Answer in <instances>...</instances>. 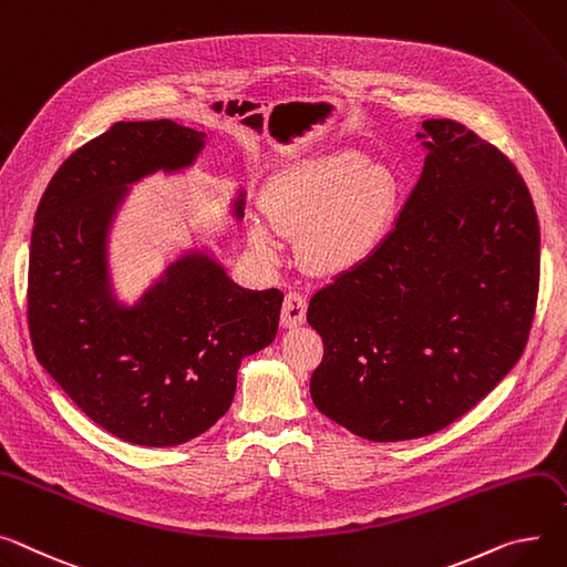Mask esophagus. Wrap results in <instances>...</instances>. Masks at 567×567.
Listing matches in <instances>:
<instances>
[{
  "instance_id": "obj_1",
  "label": "esophagus",
  "mask_w": 567,
  "mask_h": 567,
  "mask_svg": "<svg viewBox=\"0 0 567 567\" xmlns=\"http://www.w3.org/2000/svg\"><path fill=\"white\" fill-rule=\"evenodd\" d=\"M306 315H308V300L303 293L298 291H289L285 296V303L280 310V323L282 328H296L306 323Z\"/></svg>"
}]
</instances>
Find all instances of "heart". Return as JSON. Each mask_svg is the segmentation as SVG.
<instances>
[{
  "instance_id": "b5f03b06",
  "label": "heart",
  "mask_w": 567,
  "mask_h": 567,
  "mask_svg": "<svg viewBox=\"0 0 567 567\" xmlns=\"http://www.w3.org/2000/svg\"><path fill=\"white\" fill-rule=\"evenodd\" d=\"M399 198L401 182L392 166L367 162L358 150H337L276 175L264 194V214L278 235L298 237L310 271L334 276L360 267L381 248ZM270 229L250 220L248 241L274 261L280 244Z\"/></svg>"
}]
</instances>
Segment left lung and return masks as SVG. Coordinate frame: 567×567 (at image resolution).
<instances>
[{
  "instance_id": "8db88e82",
  "label": "left lung",
  "mask_w": 567,
  "mask_h": 567,
  "mask_svg": "<svg viewBox=\"0 0 567 567\" xmlns=\"http://www.w3.org/2000/svg\"><path fill=\"white\" fill-rule=\"evenodd\" d=\"M422 175L394 230L319 289L315 405L351 433L399 442L470 412L529 339L540 228L529 188L495 145L456 121H424Z\"/></svg>"
}]
</instances>
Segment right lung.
<instances>
[{"label": "right lung", "instance_id": "right-lung-1", "mask_svg": "<svg viewBox=\"0 0 567 567\" xmlns=\"http://www.w3.org/2000/svg\"><path fill=\"white\" fill-rule=\"evenodd\" d=\"M205 132L121 121L70 155L38 205L29 250V330L38 362L106 433L175 446L228 412L241 360L278 332L282 291L237 285L212 246L166 257L134 300L116 289L111 233L132 186L184 175ZM244 186L230 214L244 218Z\"/></svg>", "mask_w": 567, "mask_h": 567}]
</instances>
